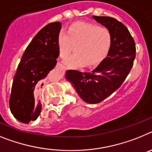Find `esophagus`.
I'll use <instances>...</instances> for the list:
<instances>
[{
  "label": "esophagus",
  "mask_w": 152,
  "mask_h": 152,
  "mask_svg": "<svg viewBox=\"0 0 152 152\" xmlns=\"http://www.w3.org/2000/svg\"><path fill=\"white\" fill-rule=\"evenodd\" d=\"M56 66H57V67H62V66H63V64H61L60 63H58L57 64H56Z\"/></svg>",
  "instance_id": "esophagus-1"
}]
</instances>
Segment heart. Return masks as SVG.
Segmentation results:
<instances>
[{
	"label": "heart",
	"mask_w": 152,
	"mask_h": 152,
	"mask_svg": "<svg viewBox=\"0 0 152 152\" xmlns=\"http://www.w3.org/2000/svg\"><path fill=\"white\" fill-rule=\"evenodd\" d=\"M113 35L106 27L92 23L78 22L61 31L57 38L59 55L66 59L75 47L76 54L65 61L67 66L76 69L100 63L109 53Z\"/></svg>",
	"instance_id": "heart-1"
}]
</instances>
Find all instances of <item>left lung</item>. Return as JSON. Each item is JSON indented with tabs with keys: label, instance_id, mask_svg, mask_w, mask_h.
Here are the masks:
<instances>
[{
	"label": "left lung",
	"instance_id": "obj_1",
	"mask_svg": "<svg viewBox=\"0 0 152 152\" xmlns=\"http://www.w3.org/2000/svg\"><path fill=\"white\" fill-rule=\"evenodd\" d=\"M93 18L112 33L110 50L91 72L69 69L66 75L80 98L91 104L103 101L122 86L132 68L136 56L134 39L122 22L110 17L93 16Z\"/></svg>",
	"mask_w": 152,
	"mask_h": 152
}]
</instances>
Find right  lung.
I'll return each instance as SVG.
<instances>
[{"label": "right lung", "instance_id": "right-lung-1", "mask_svg": "<svg viewBox=\"0 0 152 152\" xmlns=\"http://www.w3.org/2000/svg\"><path fill=\"white\" fill-rule=\"evenodd\" d=\"M60 29V22H53L39 30L25 50L17 69L9 104L11 113L23 123L35 121L40 114L39 89L56 64Z\"/></svg>", "mask_w": 152, "mask_h": 152}]
</instances>
